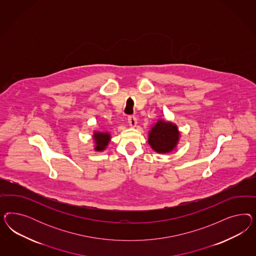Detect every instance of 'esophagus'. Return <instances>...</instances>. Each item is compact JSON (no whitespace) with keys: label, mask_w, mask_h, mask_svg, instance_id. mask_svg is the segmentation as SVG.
<instances>
[{"label":"esophagus","mask_w":256,"mask_h":256,"mask_svg":"<svg viewBox=\"0 0 256 256\" xmlns=\"http://www.w3.org/2000/svg\"><path fill=\"white\" fill-rule=\"evenodd\" d=\"M128 124H130L132 126H135L137 124V118L134 116H130L128 117Z\"/></svg>","instance_id":"esophagus-1"}]
</instances>
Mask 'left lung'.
Returning <instances> with one entry per match:
<instances>
[{"instance_id":"left-lung-1","label":"left lung","mask_w":256,"mask_h":256,"mask_svg":"<svg viewBox=\"0 0 256 256\" xmlns=\"http://www.w3.org/2000/svg\"><path fill=\"white\" fill-rule=\"evenodd\" d=\"M178 139V128L160 120L149 132L148 142L158 153H167L176 148Z\"/></svg>"}]
</instances>
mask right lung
<instances>
[{
  "label": "right lung",
  "instance_id": "add662e5",
  "mask_svg": "<svg viewBox=\"0 0 256 256\" xmlns=\"http://www.w3.org/2000/svg\"><path fill=\"white\" fill-rule=\"evenodd\" d=\"M94 140H96V151H102L103 149H105L106 146L108 144V140H110V135L108 133H100V132H96L94 133Z\"/></svg>",
  "mask_w": 256,
  "mask_h": 256
}]
</instances>
